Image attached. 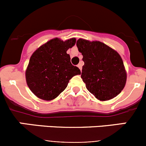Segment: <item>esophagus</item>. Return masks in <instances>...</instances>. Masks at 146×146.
<instances>
[{"mask_svg": "<svg viewBox=\"0 0 146 146\" xmlns=\"http://www.w3.org/2000/svg\"><path fill=\"white\" fill-rule=\"evenodd\" d=\"M82 65L81 63H80V64H79L78 65V67L79 68H80V70H82Z\"/></svg>", "mask_w": 146, "mask_h": 146, "instance_id": "esophagus-1", "label": "esophagus"}]
</instances>
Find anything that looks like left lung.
<instances>
[{"instance_id":"left-lung-1","label":"left lung","mask_w":146,"mask_h":146,"mask_svg":"<svg viewBox=\"0 0 146 146\" xmlns=\"http://www.w3.org/2000/svg\"><path fill=\"white\" fill-rule=\"evenodd\" d=\"M76 45L83 56L81 78L88 90L101 101L117 96L126 82V72L120 55L98 41L79 39Z\"/></svg>"}]
</instances>
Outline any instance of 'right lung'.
<instances>
[{"instance_id": "1", "label": "right lung", "mask_w": 146, "mask_h": 146, "mask_svg": "<svg viewBox=\"0 0 146 146\" xmlns=\"http://www.w3.org/2000/svg\"><path fill=\"white\" fill-rule=\"evenodd\" d=\"M76 42L75 38L65 42L54 38L32 54L25 72L26 81L37 98L47 101L55 99L73 76L81 73L71 64L70 55L66 53Z\"/></svg>"}]
</instances>
